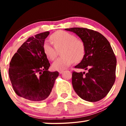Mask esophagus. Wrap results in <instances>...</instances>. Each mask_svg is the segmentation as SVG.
<instances>
[{
  "instance_id": "obj_1",
  "label": "esophagus",
  "mask_w": 126,
  "mask_h": 126,
  "mask_svg": "<svg viewBox=\"0 0 126 126\" xmlns=\"http://www.w3.org/2000/svg\"><path fill=\"white\" fill-rule=\"evenodd\" d=\"M63 70H59V73H60V74L63 73Z\"/></svg>"
}]
</instances>
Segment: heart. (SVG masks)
Here are the masks:
<instances>
[{
	"label": "heart",
	"mask_w": 126,
	"mask_h": 126,
	"mask_svg": "<svg viewBox=\"0 0 126 126\" xmlns=\"http://www.w3.org/2000/svg\"><path fill=\"white\" fill-rule=\"evenodd\" d=\"M51 42L46 41L43 45L45 54L50 60H54L57 54V50L62 48V57L53 63L54 70H63L71 65L74 62L81 61L85 54V45L81 39L65 31H58L50 36Z\"/></svg>",
	"instance_id": "b5f03b06"
}]
</instances>
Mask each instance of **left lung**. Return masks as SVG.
I'll use <instances>...</instances> for the list:
<instances>
[{"label":"left lung","mask_w":126,"mask_h":126,"mask_svg":"<svg viewBox=\"0 0 126 126\" xmlns=\"http://www.w3.org/2000/svg\"><path fill=\"white\" fill-rule=\"evenodd\" d=\"M65 30L76 34L85 45L84 58L75 68L88 72H72L74 90L84 100H100L111 90L116 79V58L111 45L96 31L81 27Z\"/></svg>","instance_id":"left-lung-1"}]
</instances>
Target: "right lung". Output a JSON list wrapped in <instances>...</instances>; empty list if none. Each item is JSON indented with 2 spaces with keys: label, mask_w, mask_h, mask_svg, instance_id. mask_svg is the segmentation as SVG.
Listing matches in <instances>:
<instances>
[{
  "label": "right lung",
  "mask_w": 126,
  "mask_h": 126,
  "mask_svg": "<svg viewBox=\"0 0 126 126\" xmlns=\"http://www.w3.org/2000/svg\"><path fill=\"white\" fill-rule=\"evenodd\" d=\"M46 32L29 37L19 48L10 63L8 74L17 95L32 101H41L50 94L58 72L48 70L50 64L43 49Z\"/></svg>",
  "instance_id": "add662e5"
}]
</instances>
